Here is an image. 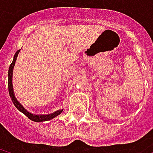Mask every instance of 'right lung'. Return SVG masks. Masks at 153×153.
Returning a JSON list of instances; mask_svg holds the SVG:
<instances>
[{
    "label": "right lung",
    "instance_id": "add662e5",
    "mask_svg": "<svg viewBox=\"0 0 153 153\" xmlns=\"http://www.w3.org/2000/svg\"><path fill=\"white\" fill-rule=\"evenodd\" d=\"M20 49L17 50L16 52L15 56H14V58H13V61L11 63V65H10V68H9V79H8V88H9V93H10V98L14 104V105L16 108L23 112L25 116L28 117V119H30L31 120L33 121H35V122H43V121H47V120H50L52 119H54L55 117L58 116L62 111H63V109L61 110H57L52 113H49V114H33V113H31L30 111H28L25 107L23 106L18 101L17 99L16 98L15 93H14V89H13V84H12V76H13V69H14V66H15L16 61V57L18 56V53H19Z\"/></svg>",
    "mask_w": 153,
    "mask_h": 153
}]
</instances>
